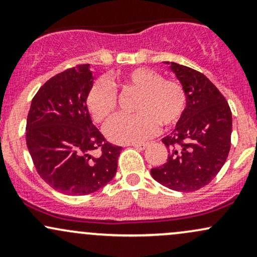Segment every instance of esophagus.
Masks as SVG:
<instances>
[{
	"label": "esophagus",
	"instance_id": "obj_1",
	"mask_svg": "<svg viewBox=\"0 0 257 257\" xmlns=\"http://www.w3.org/2000/svg\"><path fill=\"white\" fill-rule=\"evenodd\" d=\"M132 146L135 147V149H137V150H140V151H143V150H145L146 147L149 146V144H145V143H143V144L134 143V144H132Z\"/></svg>",
	"mask_w": 257,
	"mask_h": 257
}]
</instances>
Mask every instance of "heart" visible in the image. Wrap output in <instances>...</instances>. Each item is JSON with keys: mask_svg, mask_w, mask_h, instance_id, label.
<instances>
[{"mask_svg": "<svg viewBox=\"0 0 257 257\" xmlns=\"http://www.w3.org/2000/svg\"><path fill=\"white\" fill-rule=\"evenodd\" d=\"M123 90H135L139 98L134 105L138 112L131 116H118L106 125L105 133L113 143H138L152 137L163 126H173L181 119L186 106L182 87L172 79H163L153 70L138 67L124 73L119 81ZM87 106L96 122H106L114 113L117 91L106 78L91 85Z\"/></svg>", "mask_w": 257, "mask_h": 257, "instance_id": "b5f03b06", "label": "heart"}]
</instances>
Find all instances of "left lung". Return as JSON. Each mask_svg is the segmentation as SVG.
Instances as JSON below:
<instances>
[{
    "label": "left lung",
    "instance_id": "left-lung-1",
    "mask_svg": "<svg viewBox=\"0 0 257 257\" xmlns=\"http://www.w3.org/2000/svg\"><path fill=\"white\" fill-rule=\"evenodd\" d=\"M186 95V107L174 131L162 139L168 147L163 166L152 168L156 181L179 192H193L213 180L231 149L232 113L215 85L191 67L169 63Z\"/></svg>",
    "mask_w": 257,
    "mask_h": 257
}]
</instances>
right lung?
I'll return each instance as SVG.
<instances>
[{"instance_id": "1", "label": "right lung", "mask_w": 257, "mask_h": 257, "mask_svg": "<svg viewBox=\"0 0 257 257\" xmlns=\"http://www.w3.org/2000/svg\"><path fill=\"white\" fill-rule=\"evenodd\" d=\"M89 67L78 65L48 79L32 99L26 120V145L37 173L67 196H84L108 184L122 151L91 122ZM95 149L102 152L96 158L91 155Z\"/></svg>"}]
</instances>
